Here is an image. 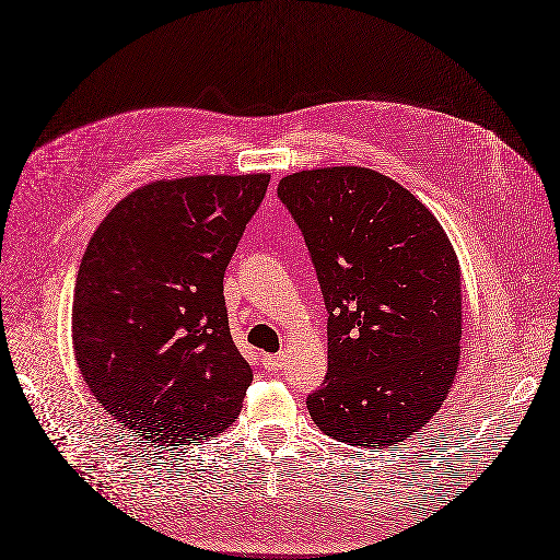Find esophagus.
<instances>
[{"instance_id": "34e87169", "label": "esophagus", "mask_w": 560, "mask_h": 560, "mask_svg": "<svg viewBox=\"0 0 560 560\" xmlns=\"http://www.w3.org/2000/svg\"><path fill=\"white\" fill-rule=\"evenodd\" d=\"M262 366L269 374H279V371L285 366V358L283 355H262Z\"/></svg>"}]
</instances>
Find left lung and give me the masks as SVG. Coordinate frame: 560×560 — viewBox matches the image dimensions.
Segmentation results:
<instances>
[{
    "label": "left lung",
    "instance_id": "obj_1",
    "mask_svg": "<svg viewBox=\"0 0 560 560\" xmlns=\"http://www.w3.org/2000/svg\"><path fill=\"white\" fill-rule=\"evenodd\" d=\"M327 306V376L306 399L320 431L381 450L408 441L450 395L462 355V267L439 219L360 165L279 182Z\"/></svg>",
    "mask_w": 560,
    "mask_h": 560
}]
</instances>
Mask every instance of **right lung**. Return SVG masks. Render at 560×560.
Masks as SVG:
<instances>
[{"instance_id":"1","label":"right lung","mask_w":560,"mask_h":560,"mask_svg":"<svg viewBox=\"0 0 560 560\" xmlns=\"http://www.w3.org/2000/svg\"><path fill=\"white\" fill-rule=\"evenodd\" d=\"M269 175L159 179L119 200L82 256L71 332L103 410L154 445L217 436L252 366L233 343L223 275Z\"/></svg>"}]
</instances>
